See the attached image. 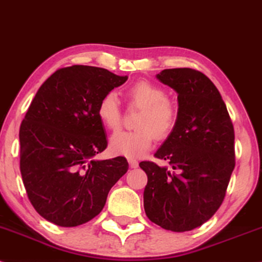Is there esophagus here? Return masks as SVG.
I'll return each instance as SVG.
<instances>
[{
  "label": "esophagus",
  "mask_w": 262,
  "mask_h": 262,
  "mask_svg": "<svg viewBox=\"0 0 262 262\" xmlns=\"http://www.w3.org/2000/svg\"><path fill=\"white\" fill-rule=\"evenodd\" d=\"M128 162H129V166H130L132 168H137V167L139 166V162H138L137 160H134V159H129Z\"/></svg>",
  "instance_id": "34e87169"
}]
</instances>
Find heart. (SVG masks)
Wrapping results in <instances>:
<instances>
[{"label": "heart", "mask_w": 262, "mask_h": 262, "mask_svg": "<svg viewBox=\"0 0 262 262\" xmlns=\"http://www.w3.org/2000/svg\"><path fill=\"white\" fill-rule=\"evenodd\" d=\"M128 99L130 105L141 108L137 127L133 132H118L110 140L113 154L128 159H139L152 146L157 134L166 138L172 133L177 123V108L166 100V93L150 81H138L129 88ZM97 116L110 130H117L121 125V107L115 93H107L100 100Z\"/></svg>", "instance_id": "b5f03b06"}]
</instances>
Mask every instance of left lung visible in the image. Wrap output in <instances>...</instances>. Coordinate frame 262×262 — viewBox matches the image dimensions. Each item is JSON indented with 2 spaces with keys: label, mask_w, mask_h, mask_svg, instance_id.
Wrapping results in <instances>:
<instances>
[{
  "label": "left lung",
  "mask_w": 262,
  "mask_h": 262,
  "mask_svg": "<svg viewBox=\"0 0 262 262\" xmlns=\"http://www.w3.org/2000/svg\"><path fill=\"white\" fill-rule=\"evenodd\" d=\"M156 78L177 93L176 127L156 151L171 168L143 161L144 209L172 232L191 231L215 215L234 169V129L221 94L190 68L163 69Z\"/></svg>",
  "instance_id": "obj_1"
}]
</instances>
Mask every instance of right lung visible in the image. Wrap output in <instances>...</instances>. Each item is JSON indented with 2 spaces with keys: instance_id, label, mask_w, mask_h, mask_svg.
<instances>
[{
  "instance_id": "obj_1",
  "label": "right lung",
  "mask_w": 262,
  "mask_h": 262,
  "mask_svg": "<svg viewBox=\"0 0 262 262\" xmlns=\"http://www.w3.org/2000/svg\"><path fill=\"white\" fill-rule=\"evenodd\" d=\"M127 79L72 66L47 78L31 101L19 129L20 173L31 205L47 221L75 227L93 220L128 171L122 156L95 159L107 146L97 106Z\"/></svg>"
}]
</instances>
